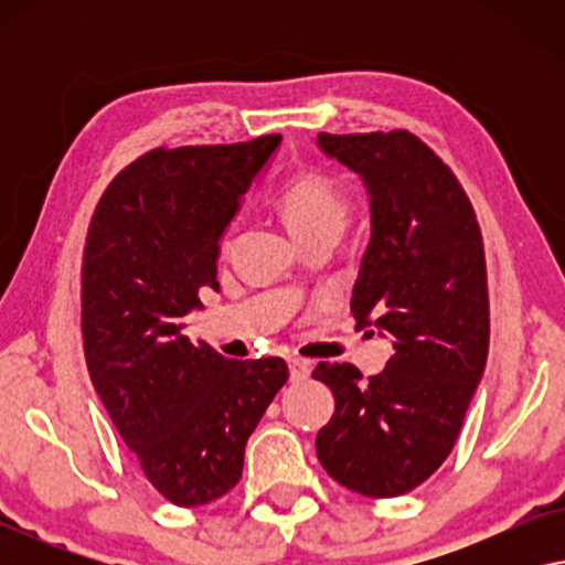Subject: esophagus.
I'll use <instances>...</instances> for the list:
<instances>
[{
  "instance_id": "obj_1",
  "label": "esophagus",
  "mask_w": 565,
  "mask_h": 565,
  "mask_svg": "<svg viewBox=\"0 0 565 565\" xmlns=\"http://www.w3.org/2000/svg\"><path fill=\"white\" fill-rule=\"evenodd\" d=\"M288 367H290V381H296V383L306 381L308 373H311V365H308V362L300 360V358H290Z\"/></svg>"
}]
</instances>
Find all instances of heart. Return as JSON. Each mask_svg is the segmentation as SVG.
Here are the masks:
<instances>
[{"label": "heart", "mask_w": 565, "mask_h": 565, "mask_svg": "<svg viewBox=\"0 0 565 565\" xmlns=\"http://www.w3.org/2000/svg\"><path fill=\"white\" fill-rule=\"evenodd\" d=\"M277 207L298 242L323 228L342 231L347 218L344 190L339 188L334 177L323 174L319 169L292 174L277 192ZM228 236L231 234L223 238V244H228Z\"/></svg>", "instance_id": "obj_1"}]
</instances>
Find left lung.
Masks as SVG:
<instances>
[{"instance_id":"obj_1","label":"left lung","mask_w":565,"mask_h":565,"mask_svg":"<svg viewBox=\"0 0 565 565\" xmlns=\"http://www.w3.org/2000/svg\"><path fill=\"white\" fill-rule=\"evenodd\" d=\"M365 182L373 234L352 313L393 339L381 375L319 362L334 416L316 455L337 483L391 499L452 452L489 354V288L476 211L452 169L408 130L316 138Z\"/></svg>"}]
</instances>
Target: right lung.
<instances>
[{"instance_id":"right-lung-1","label":"right lung","mask_w":565,"mask_h":565,"mask_svg":"<svg viewBox=\"0 0 565 565\" xmlns=\"http://www.w3.org/2000/svg\"><path fill=\"white\" fill-rule=\"evenodd\" d=\"M280 136L153 149L99 198L82 259L84 358L143 476L177 507L238 483L246 439L288 381L280 358L226 360L182 334L218 290L221 236Z\"/></svg>"}]
</instances>
